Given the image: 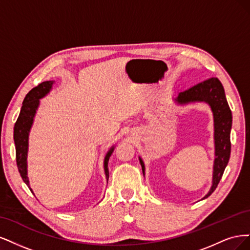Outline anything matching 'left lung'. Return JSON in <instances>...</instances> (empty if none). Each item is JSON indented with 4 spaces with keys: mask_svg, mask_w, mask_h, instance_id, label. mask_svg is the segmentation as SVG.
<instances>
[{
    "mask_svg": "<svg viewBox=\"0 0 250 250\" xmlns=\"http://www.w3.org/2000/svg\"><path fill=\"white\" fill-rule=\"evenodd\" d=\"M180 104L189 103L205 102L211 107L214 116V140H215V160L213 170V184L210 191L203 198L210 196L222 178L224 169L227 167L230 156V128H231V111L228 104L223 86L217 78L208 79L206 81L181 92L174 100ZM142 172L144 174V163L139 157Z\"/></svg>",
    "mask_w": 250,
    "mask_h": 250,
    "instance_id": "obj_1",
    "label": "left lung"
}]
</instances>
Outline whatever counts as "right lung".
I'll use <instances>...</instances> for the list:
<instances>
[{"label": "right lung", "mask_w": 250, "mask_h": 250, "mask_svg": "<svg viewBox=\"0 0 250 250\" xmlns=\"http://www.w3.org/2000/svg\"><path fill=\"white\" fill-rule=\"evenodd\" d=\"M54 81H45L40 83L38 86L34 87L33 89L30 90L29 93L23 99L22 106L20 112L19 118L17 123L14 125V132L13 138L15 143V151H17V164L19 171L22 181L27 184V186L30 188L29 180L27 176V155H28V140H29V132L30 128L33 124L34 116L36 110L39 106V100L42 99L52 89ZM114 150V146H112L110 150L107 152L106 157L104 161V173H106L107 181L109 179V169L108 162L109 159ZM32 191V189L30 188ZM33 193V191H32Z\"/></svg>", "instance_id": "add662e5"}]
</instances>
